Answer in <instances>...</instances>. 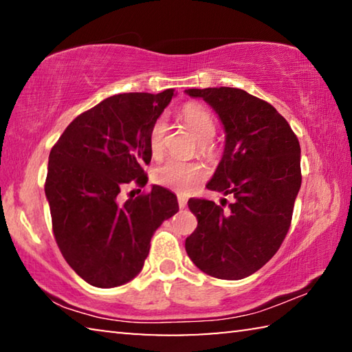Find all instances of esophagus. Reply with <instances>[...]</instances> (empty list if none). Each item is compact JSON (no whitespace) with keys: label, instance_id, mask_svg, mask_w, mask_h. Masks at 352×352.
Masks as SVG:
<instances>
[{"label":"esophagus","instance_id":"34e87169","mask_svg":"<svg viewBox=\"0 0 352 352\" xmlns=\"http://www.w3.org/2000/svg\"><path fill=\"white\" fill-rule=\"evenodd\" d=\"M186 205H188V199L184 197V195H178V206L183 210V208H186Z\"/></svg>","mask_w":352,"mask_h":352}]
</instances>
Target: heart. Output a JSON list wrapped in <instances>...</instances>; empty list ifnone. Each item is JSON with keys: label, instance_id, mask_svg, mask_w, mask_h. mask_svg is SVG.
Segmentation results:
<instances>
[{"label": "heart", "instance_id": "heart-1", "mask_svg": "<svg viewBox=\"0 0 352 352\" xmlns=\"http://www.w3.org/2000/svg\"><path fill=\"white\" fill-rule=\"evenodd\" d=\"M183 122L194 133L200 142V152L210 155L212 152L211 140L216 135V122L214 118L199 104H186L180 111ZM166 121L158 118L151 127L148 133V147L153 157H162L164 151ZM206 177V169L199 163H183L178 160H169L153 172V180L160 186L174 189L177 192L188 194Z\"/></svg>", "mask_w": 352, "mask_h": 352}]
</instances>
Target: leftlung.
<instances>
[{"instance_id":"8db88e82","label":"left lung","mask_w":352,"mask_h":352,"mask_svg":"<svg viewBox=\"0 0 352 352\" xmlns=\"http://www.w3.org/2000/svg\"><path fill=\"white\" fill-rule=\"evenodd\" d=\"M184 93L204 99L222 122L223 155L206 188L234 197L228 211L190 199L197 228L184 247L206 275L236 281L265 265L287 234L301 186L300 142L275 107L239 88Z\"/></svg>"}]
</instances>
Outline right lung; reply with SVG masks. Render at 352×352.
I'll return each instance as SVG.
<instances>
[{
	"mask_svg": "<svg viewBox=\"0 0 352 352\" xmlns=\"http://www.w3.org/2000/svg\"><path fill=\"white\" fill-rule=\"evenodd\" d=\"M175 96L124 93L104 99L65 129L51 148L45 194L63 258L83 281L100 289L138 275L151 239L178 211L177 195L152 190L124 204L118 194L132 180L147 183L148 133Z\"/></svg>",
	"mask_w": 352,
	"mask_h": 352,
	"instance_id": "right-lung-1",
	"label": "right lung"
}]
</instances>
